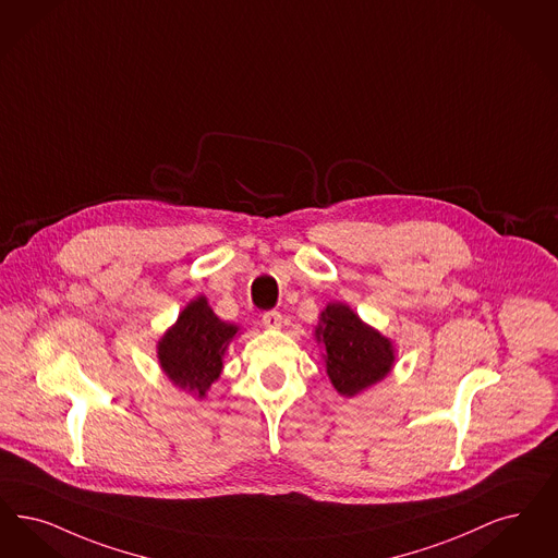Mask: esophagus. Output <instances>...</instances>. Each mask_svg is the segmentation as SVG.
<instances>
[{
  "label": "esophagus",
  "mask_w": 558,
  "mask_h": 558,
  "mask_svg": "<svg viewBox=\"0 0 558 558\" xmlns=\"http://www.w3.org/2000/svg\"><path fill=\"white\" fill-rule=\"evenodd\" d=\"M262 324L269 330H280L282 328V315L278 312H266L262 315Z\"/></svg>",
  "instance_id": "34e87169"
}]
</instances>
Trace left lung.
Segmentation results:
<instances>
[{"label": "left lung", "instance_id": "1", "mask_svg": "<svg viewBox=\"0 0 558 558\" xmlns=\"http://www.w3.org/2000/svg\"><path fill=\"white\" fill-rule=\"evenodd\" d=\"M315 340L326 347V372L342 397H355L374 386L395 365L390 338L361 322L344 303H330L322 312Z\"/></svg>", "mask_w": 558, "mask_h": 558}]
</instances>
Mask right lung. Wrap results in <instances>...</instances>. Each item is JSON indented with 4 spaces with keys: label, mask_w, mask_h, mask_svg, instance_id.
I'll list each match as a JSON object with an SVG mask.
<instances>
[{
    "label": "right lung",
    "mask_w": 558,
    "mask_h": 558,
    "mask_svg": "<svg viewBox=\"0 0 558 558\" xmlns=\"http://www.w3.org/2000/svg\"><path fill=\"white\" fill-rule=\"evenodd\" d=\"M239 326L226 324L205 296L180 312L177 324L157 342V359L174 386L203 399L222 374V359Z\"/></svg>",
    "instance_id": "1"
}]
</instances>
